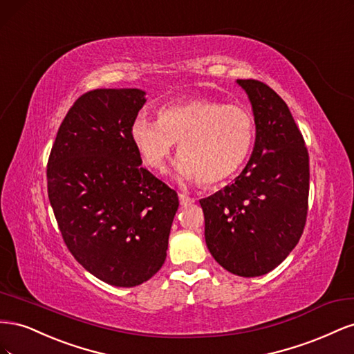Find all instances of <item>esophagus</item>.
Segmentation results:
<instances>
[{
    "instance_id": "1",
    "label": "esophagus",
    "mask_w": 354,
    "mask_h": 354,
    "mask_svg": "<svg viewBox=\"0 0 354 354\" xmlns=\"http://www.w3.org/2000/svg\"><path fill=\"white\" fill-rule=\"evenodd\" d=\"M178 199H180L181 205H192V203L195 202L194 198H190V196H187V195H185V194H178Z\"/></svg>"
}]
</instances>
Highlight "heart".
I'll list each match as a JSON object with an SVG mask.
<instances>
[{"mask_svg": "<svg viewBox=\"0 0 354 354\" xmlns=\"http://www.w3.org/2000/svg\"><path fill=\"white\" fill-rule=\"evenodd\" d=\"M252 113L241 104L216 99H195L171 104L158 121L138 115L130 136L145 165L162 171L178 143L177 171L202 185H220L230 178L248 158L254 142Z\"/></svg>", "mask_w": 354, "mask_h": 354, "instance_id": "1", "label": "heart"}]
</instances>
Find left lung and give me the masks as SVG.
I'll return each mask as SVG.
<instances>
[{
    "instance_id": "8db88e82",
    "label": "left lung",
    "mask_w": 354,
    "mask_h": 354,
    "mask_svg": "<svg viewBox=\"0 0 354 354\" xmlns=\"http://www.w3.org/2000/svg\"><path fill=\"white\" fill-rule=\"evenodd\" d=\"M236 82L252 104L254 151L234 183L199 203L211 255L230 273L255 277L279 266L301 238L308 209V152L276 91L257 80Z\"/></svg>"
}]
</instances>
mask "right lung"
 I'll use <instances>...</instances> for the list:
<instances>
[{
	"label": "right lung",
	"instance_id": "obj_1",
	"mask_svg": "<svg viewBox=\"0 0 354 354\" xmlns=\"http://www.w3.org/2000/svg\"><path fill=\"white\" fill-rule=\"evenodd\" d=\"M138 88L82 94L60 124L47 164L53 212L68 250L100 281L131 288L162 267L176 190L142 167L130 128Z\"/></svg>",
	"mask_w": 354,
	"mask_h": 354
}]
</instances>
